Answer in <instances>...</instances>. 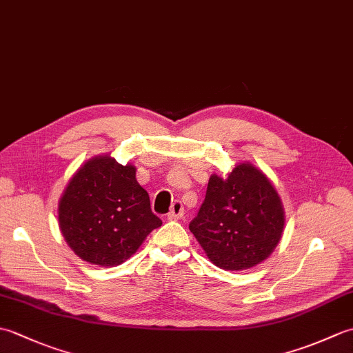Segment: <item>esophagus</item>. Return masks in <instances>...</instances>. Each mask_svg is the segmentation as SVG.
Returning <instances> with one entry per match:
<instances>
[{"label":"esophagus","mask_w":353,"mask_h":353,"mask_svg":"<svg viewBox=\"0 0 353 353\" xmlns=\"http://www.w3.org/2000/svg\"><path fill=\"white\" fill-rule=\"evenodd\" d=\"M182 215H183V206H182V203H181V201H174V203L171 205L170 212L167 214V219L171 220V221H174V220L182 219Z\"/></svg>","instance_id":"1"}]
</instances>
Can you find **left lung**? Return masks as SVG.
<instances>
[{"mask_svg": "<svg viewBox=\"0 0 353 353\" xmlns=\"http://www.w3.org/2000/svg\"><path fill=\"white\" fill-rule=\"evenodd\" d=\"M283 228L279 194L250 162L236 163L226 176L209 177L203 205L190 223L209 261L226 272L265 261L279 244Z\"/></svg>", "mask_w": 353, "mask_h": 353, "instance_id": "1", "label": "left lung"}]
</instances>
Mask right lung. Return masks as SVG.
Here are the masks:
<instances>
[{
  "label": "right lung",
  "instance_id": "1",
  "mask_svg": "<svg viewBox=\"0 0 353 353\" xmlns=\"http://www.w3.org/2000/svg\"><path fill=\"white\" fill-rule=\"evenodd\" d=\"M57 214L71 250L100 267L123 264L162 224L137 181V167L118 163L110 154L94 156L74 172Z\"/></svg>",
  "mask_w": 353,
  "mask_h": 353
}]
</instances>
